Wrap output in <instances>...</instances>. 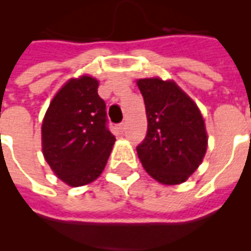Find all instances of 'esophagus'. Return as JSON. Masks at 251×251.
Instances as JSON below:
<instances>
[{"label": "esophagus", "instance_id": "esophagus-1", "mask_svg": "<svg viewBox=\"0 0 251 251\" xmlns=\"http://www.w3.org/2000/svg\"><path fill=\"white\" fill-rule=\"evenodd\" d=\"M125 129H126V122H121V124L118 125V130H120L121 133H124V131H125Z\"/></svg>", "mask_w": 251, "mask_h": 251}]
</instances>
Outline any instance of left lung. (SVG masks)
<instances>
[{
  "label": "left lung",
  "mask_w": 251,
  "mask_h": 251,
  "mask_svg": "<svg viewBox=\"0 0 251 251\" xmlns=\"http://www.w3.org/2000/svg\"><path fill=\"white\" fill-rule=\"evenodd\" d=\"M145 99L147 134L138 157L152 178L164 185L185 182L202 163L207 133L198 106L175 82L146 78L137 82Z\"/></svg>",
  "instance_id": "1"
}]
</instances>
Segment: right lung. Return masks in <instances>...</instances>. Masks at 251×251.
<instances>
[{"mask_svg": "<svg viewBox=\"0 0 251 251\" xmlns=\"http://www.w3.org/2000/svg\"><path fill=\"white\" fill-rule=\"evenodd\" d=\"M98 87L88 75L69 80L49 104L41 126L45 160L70 186L98 178L116 141Z\"/></svg>", "mask_w": 251, "mask_h": 251, "instance_id": "obj_1", "label": "right lung"}]
</instances>
